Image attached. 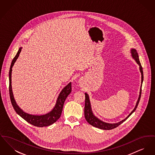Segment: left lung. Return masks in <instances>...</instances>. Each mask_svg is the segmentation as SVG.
Wrapping results in <instances>:
<instances>
[{
    "mask_svg": "<svg viewBox=\"0 0 155 155\" xmlns=\"http://www.w3.org/2000/svg\"><path fill=\"white\" fill-rule=\"evenodd\" d=\"M131 56L133 59L135 60L136 63L138 64L139 68H140V74H141V85H140V95L138 99V101L136 103V105L133 109V110L130 113V114L124 118V120L120 121V122H118L117 123H106L104 121H103L102 120H100L99 118H97L96 116H95L92 111V107H91V104L89 100V97L88 94L85 93V107H84V115L85 117L87 120V121L88 123L89 124H91L95 127L102 129V130H112L113 128H116L118 127V125H120L122 124L124 121L128 118L135 111L136 109L137 108V106L138 105V103L140 100V96H141V88H142V84L143 80V70H142V67L140 64V61L139 60V56L137 52L135 49H131Z\"/></svg>",
    "mask_w": 155,
    "mask_h": 155,
    "instance_id": "1",
    "label": "left lung"
}]
</instances>
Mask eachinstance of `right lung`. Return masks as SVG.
<instances>
[{
  "mask_svg": "<svg viewBox=\"0 0 155 155\" xmlns=\"http://www.w3.org/2000/svg\"><path fill=\"white\" fill-rule=\"evenodd\" d=\"M21 49L22 47H20L18 49V51L17 53L15 56L12 60L9 70V94L12 106L15 112L20 116H21L23 119H24L26 121H27L32 125L39 127H43L52 125V124L55 123L60 118L61 116L66 99L71 92V82H69L66 86L61 90V91L59 94V96L58 97L56 103L55 104L54 107L52 109V110L50 111L49 112L45 114H31L24 111L18 106V104L15 101L12 87V68L14 66L17 59H18L20 54V52L21 51Z\"/></svg>",
  "mask_w": 155,
  "mask_h": 155,
  "instance_id": "1",
  "label": "right lung"
}]
</instances>
